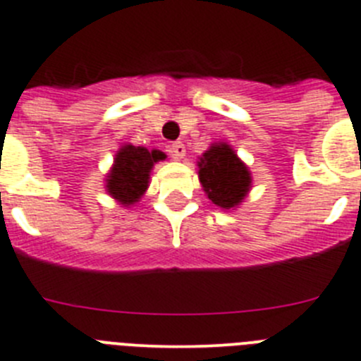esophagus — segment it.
Segmentation results:
<instances>
[{"mask_svg": "<svg viewBox=\"0 0 361 361\" xmlns=\"http://www.w3.org/2000/svg\"><path fill=\"white\" fill-rule=\"evenodd\" d=\"M171 157L176 158V160H181V158L185 157V145L181 144V142H174V144L171 145Z\"/></svg>", "mask_w": 361, "mask_h": 361, "instance_id": "obj_1", "label": "esophagus"}]
</instances>
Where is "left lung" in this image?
<instances>
[{
	"instance_id": "obj_1",
	"label": "left lung",
	"mask_w": 361,
	"mask_h": 361,
	"mask_svg": "<svg viewBox=\"0 0 361 361\" xmlns=\"http://www.w3.org/2000/svg\"><path fill=\"white\" fill-rule=\"evenodd\" d=\"M200 181L214 204L232 209L246 196L252 178L230 145L217 144L200 158Z\"/></svg>"
}]
</instances>
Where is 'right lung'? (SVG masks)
Wrapping results in <instances>:
<instances>
[{"mask_svg": "<svg viewBox=\"0 0 361 361\" xmlns=\"http://www.w3.org/2000/svg\"><path fill=\"white\" fill-rule=\"evenodd\" d=\"M164 158L165 154L160 151L124 145L116 154L108 176V192L126 207L133 204L145 192L152 165Z\"/></svg>", "mask_w": 361, "mask_h": 361, "instance_id": "right-lung-1", "label": "right lung"}]
</instances>
